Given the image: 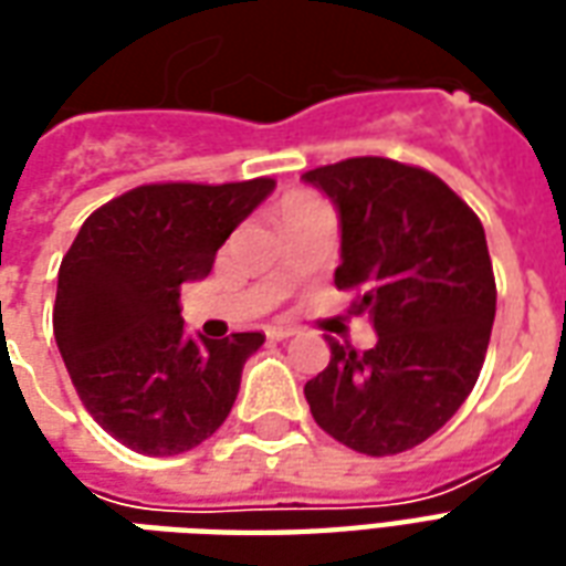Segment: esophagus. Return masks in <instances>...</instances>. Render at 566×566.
Listing matches in <instances>:
<instances>
[{
    "mask_svg": "<svg viewBox=\"0 0 566 566\" xmlns=\"http://www.w3.org/2000/svg\"><path fill=\"white\" fill-rule=\"evenodd\" d=\"M294 327H282V324H272V327H266V339H272V343H282V339H291L294 336Z\"/></svg>",
    "mask_w": 566,
    "mask_h": 566,
    "instance_id": "1",
    "label": "esophagus"
}]
</instances>
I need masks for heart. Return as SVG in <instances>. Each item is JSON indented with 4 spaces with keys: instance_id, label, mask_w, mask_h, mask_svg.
Listing matches in <instances>:
<instances>
[{
    "instance_id": "obj_1",
    "label": "heart",
    "mask_w": 566,
    "mask_h": 566,
    "mask_svg": "<svg viewBox=\"0 0 566 566\" xmlns=\"http://www.w3.org/2000/svg\"><path fill=\"white\" fill-rule=\"evenodd\" d=\"M300 199H306V197H294V199H287V202H300Z\"/></svg>"
}]
</instances>
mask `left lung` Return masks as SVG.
<instances>
[{"label":"left lung","mask_w":566,"mask_h":566,"mask_svg":"<svg viewBox=\"0 0 566 566\" xmlns=\"http://www.w3.org/2000/svg\"><path fill=\"white\" fill-rule=\"evenodd\" d=\"M339 218L336 287L357 291L376 345L331 339V364L306 381L321 430L373 458L433 437L485 364L497 287L485 230L437 175L352 157L303 175Z\"/></svg>","instance_id":"8db88e82"}]
</instances>
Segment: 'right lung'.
<instances>
[{
	"instance_id": "obj_1",
	"label": "right lung",
	"mask_w": 566,
	"mask_h": 566,
	"mask_svg": "<svg viewBox=\"0 0 566 566\" xmlns=\"http://www.w3.org/2000/svg\"><path fill=\"white\" fill-rule=\"evenodd\" d=\"M272 190V178L136 187L93 211L60 263L56 348L81 403L127 449L181 454L230 416L263 333L190 336L178 296Z\"/></svg>"
}]
</instances>
